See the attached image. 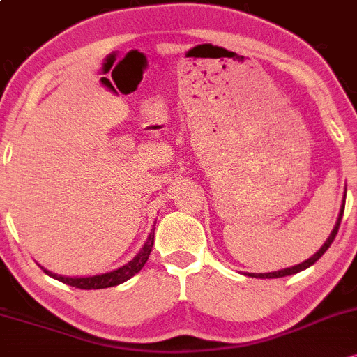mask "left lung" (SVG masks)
I'll return each mask as SVG.
<instances>
[{
  "label": "left lung",
  "mask_w": 357,
  "mask_h": 357,
  "mask_svg": "<svg viewBox=\"0 0 357 357\" xmlns=\"http://www.w3.org/2000/svg\"><path fill=\"white\" fill-rule=\"evenodd\" d=\"M342 214H344V204H342V206H340V212H339L337 222H335L334 229H332L331 236H329V238H327V241L324 243V246L320 248V250L317 251V253H315L314 256H310V258L305 259V261H303V263H300V265H295V266H290V268H285V270L271 271V273H248V276H253V278H282V276L295 275V273H298V271H302V270H307L308 266H312V265H314V263L317 261V259L320 258V256H322L324 253H326L327 250H329V246H331V244H332V241H334L335 234H337V231H339V226H340V219H342Z\"/></svg>",
  "instance_id": "obj_1"
}]
</instances>
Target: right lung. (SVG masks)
I'll return each instance as SVG.
<instances>
[{"mask_svg": "<svg viewBox=\"0 0 357 357\" xmlns=\"http://www.w3.org/2000/svg\"><path fill=\"white\" fill-rule=\"evenodd\" d=\"M153 239H155V227L151 229L150 236H148L146 243L143 244V248L139 250V253L136 255L131 261H128L126 265L118 268V270L107 271V273L94 275V276H74V278H72V276L55 275V273H52V271L45 270V268H43V271H45L47 275H50L52 278L59 280V282L67 283V285L75 287V288H82V290H99V288L116 287V285H119V283L130 280L131 276H135L143 266H145L148 256H150V253H151V248H153Z\"/></svg>", "mask_w": 357, "mask_h": 357, "instance_id": "add662e5", "label": "right lung"}]
</instances>
